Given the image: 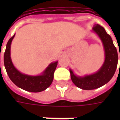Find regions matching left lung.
Returning <instances> with one entry per match:
<instances>
[{
  "instance_id": "obj_1",
  "label": "left lung",
  "mask_w": 120,
  "mask_h": 120,
  "mask_svg": "<svg viewBox=\"0 0 120 120\" xmlns=\"http://www.w3.org/2000/svg\"><path fill=\"white\" fill-rule=\"evenodd\" d=\"M92 32L100 38L103 44L105 59L102 65L94 73L82 76L76 75L71 69H69L71 78L73 83L83 90L95 89L108 83L115 73L118 60L117 49L112 38L107 33L105 29L99 24H96L93 28Z\"/></svg>"
}]
</instances>
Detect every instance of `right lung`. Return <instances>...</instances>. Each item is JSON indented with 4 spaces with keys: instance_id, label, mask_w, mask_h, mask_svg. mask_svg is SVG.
Masks as SVG:
<instances>
[{
    "instance_id": "right-lung-1",
    "label": "right lung",
    "mask_w": 120,
    "mask_h": 120,
    "mask_svg": "<svg viewBox=\"0 0 120 120\" xmlns=\"http://www.w3.org/2000/svg\"><path fill=\"white\" fill-rule=\"evenodd\" d=\"M15 36V34L7 43L4 55V66L10 80L19 88L29 92L39 93L45 90L52 83L58 61L49 64L38 75H30L21 73L15 67L11 58V45Z\"/></svg>"
}]
</instances>
